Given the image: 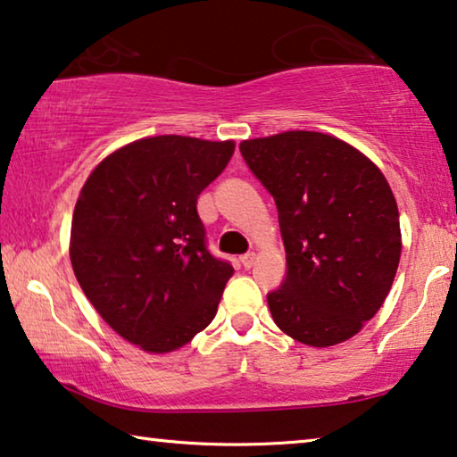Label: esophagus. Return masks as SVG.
Masks as SVG:
<instances>
[{"label": "esophagus", "mask_w": 457, "mask_h": 457, "mask_svg": "<svg viewBox=\"0 0 457 457\" xmlns=\"http://www.w3.org/2000/svg\"><path fill=\"white\" fill-rule=\"evenodd\" d=\"M254 258H256V254H254V252H248V254H244V256H240V264H242V267L244 269H250L252 267V264H254Z\"/></svg>", "instance_id": "34e87169"}]
</instances>
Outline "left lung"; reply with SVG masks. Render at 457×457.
Listing matches in <instances>:
<instances>
[{"instance_id":"1","label":"left lung","mask_w":457,"mask_h":457,"mask_svg":"<svg viewBox=\"0 0 457 457\" xmlns=\"http://www.w3.org/2000/svg\"><path fill=\"white\" fill-rule=\"evenodd\" d=\"M278 211L287 272L267 294L285 335L310 346L355 337L400 262V217L376 163L330 135L287 131L240 143Z\"/></svg>"}]
</instances>
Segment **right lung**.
<instances>
[{"label":"right lung","mask_w":457,"mask_h":457,"mask_svg":"<svg viewBox=\"0 0 457 457\" xmlns=\"http://www.w3.org/2000/svg\"><path fill=\"white\" fill-rule=\"evenodd\" d=\"M234 147L180 135L139 139L102 160L81 188L73 272L104 322L143 351L179 349L217 314L234 267L207 248L196 199Z\"/></svg>","instance_id":"obj_1"}]
</instances>
